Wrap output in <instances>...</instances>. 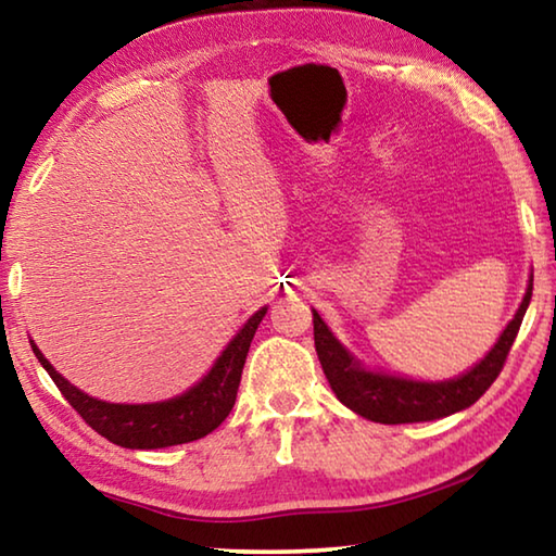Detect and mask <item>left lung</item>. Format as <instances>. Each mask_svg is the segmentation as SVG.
Masks as SVG:
<instances>
[{"label":"left lung","mask_w":556,"mask_h":556,"mask_svg":"<svg viewBox=\"0 0 556 556\" xmlns=\"http://www.w3.org/2000/svg\"><path fill=\"white\" fill-rule=\"evenodd\" d=\"M530 299L532 285L527 287L520 308H517L513 321L507 324L501 341L493 345V351L473 370L448 382H414L363 370L343 351V345L336 341L333 333L328 331L321 316L314 312L316 353L336 397L365 419L380 421V425H409V421H431L439 417H448V414L466 409L476 400H481L485 390L501 375L507 353H510L517 331H520Z\"/></svg>","instance_id":"left-lung-1"}]
</instances>
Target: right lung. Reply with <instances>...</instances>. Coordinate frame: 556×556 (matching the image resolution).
Wrapping results in <instances>:
<instances>
[{
    "label": "right lung",
    "mask_w": 556,
    "mask_h": 556,
    "mask_svg": "<svg viewBox=\"0 0 556 556\" xmlns=\"http://www.w3.org/2000/svg\"><path fill=\"white\" fill-rule=\"evenodd\" d=\"M265 314L267 308H260L242 326V331L225 348L218 363L213 365V370L195 388L181 394V397L159 404H110L92 400L86 392H80L68 380L61 378L39 348L34 343L31 348L46 372L51 375L55 388L71 402V407L80 414L83 421L90 429H96L100 437L125 448H164L203 439L223 425L235 404L244 357H248L250 343Z\"/></svg>",
    "instance_id": "right-lung-1"
}]
</instances>
